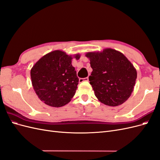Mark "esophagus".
<instances>
[{"instance_id":"34e87169","label":"esophagus","mask_w":160,"mask_h":160,"mask_svg":"<svg viewBox=\"0 0 160 160\" xmlns=\"http://www.w3.org/2000/svg\"><path fill=\"white\" fill-rule=\"evenodd\" d=\"M89 81V77H85V78H80L79 79V83H82L83 81Z\"/></svg>"}]
</instances>
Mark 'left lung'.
I'll use <instances>...</instances> for the list:
<instances>
[{
    "label": "left lung",
    "instance_id": "obj_1",
    "mask_svg": "<svg viewBox=\"0 0 160 160\" xmlns=\"http://www.w3.org/2000/svg\"><path fill=\"white\" fill-rule=\"evenodd\" d=\"M93 71L89 77L95 95L101 103L118 106L132 94L137 79L133 65L122 52L106 49L100 52H88Z\"/></svg>",
    "mask_w": 160,
    "mask_h": 160
}]
</instances>
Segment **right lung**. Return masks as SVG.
<instances>
[{"label": "right lung", "mask_w": 160, "mask_h": 160, "mask_svg": "<svg viewBox=\"0 0 160 160\" xmlns=\"http://www.w3.org/2000/svg\"><path fill=\"white\" fill-rule=\"evenodd\" d=\"M80 56L77 55L76 59ZM72 57L61 51L43 56L32 67L31 77L33 88L42 101L51 107L68 103L76 92L79 78L71 64Z\"/></svg>", "instance_id": "right-lung-1"}]
</instances>
